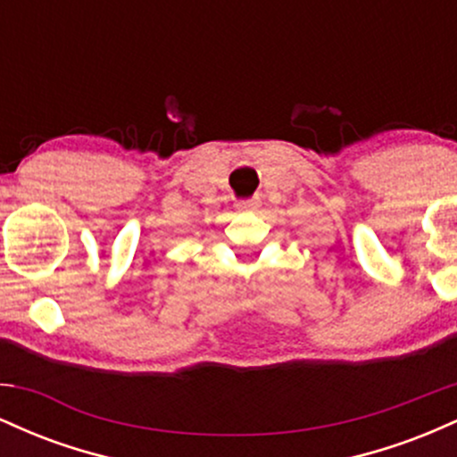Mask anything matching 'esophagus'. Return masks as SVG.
<instances>
[{
	"mask_svg": "<svg viewBox=\"0 0 457 457\" xmlns=\"http://www.w3.org/2000/svg\"><path fill=\"white\" fill-rule=\"evenodd\" d=\"M236 208L243 212H253L260 208V197H251V199H240V202H236Z\"/></svg>",
	"mask_w": 457,
	"mask_h": 457,
	"instance_id": "34e87169",
	"label": "esophagus"
}]
</instances>
